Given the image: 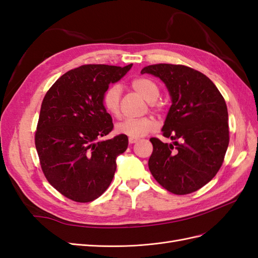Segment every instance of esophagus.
<instances>
[{"label":"esophagus","instance_id":"34e87169","mask_svg":"<svg viewBox=\"0 0 258 258\" xmlns=\"http://www.w3.org/2000/svg\"><path fill=\"white\" fill-rule=\"evenodd\" d=\"M138 142V138H134V137H130L128 138V143L130 144H135Z\"/></svg>","mask_w":258,"mask_h":258}]
</instances>
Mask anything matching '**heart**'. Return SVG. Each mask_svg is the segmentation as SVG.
<instances>
[{
    "instance_id": "heart-1",
    "label": "heart",
    "mask_w": 258,
    "mask_h": 258,
    "mask_svg": "<svg viewBox=\"0 0 258 258\" xmlns=\"http://www.w3.org/2000/svg\"><path fill=\"white\" fill-rule=\"evenodd\" d=\"M132 87L148 102L156 101L160 95L158 85L153 81L139 78L132 81ZM122 87L120 84H112L102 95V105L107 112L113 116L120 114V99ZM158 128V122L153 117H141V119H125L115 125L117 134L127 137L141 138Z\"/></svg>"
}]
</instances>
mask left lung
<instances>
[{"label": "left lung", "instance_id": "8db88e82", "mask_svg": "<svg viewBox=\"0 0 258 258\" xmlns=\"http://www.w3.org/2000/svg\"><path fill=\"white\" fill-rule=\"evenodd\" d=\"M141 73L159 78L172 100L162 133L174 142L150 139L149 170L170 192H194L211 181L223 164L229 145L225 99L207 76L186 66L151 64Z\"/></svg>", "mask_w": 258, "mask_h": 258}]
</instances>
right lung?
<instances>
[{
	"mask_svg": "<svg viewBox=\"0 0 258 258\" xmlns=\"http://www.w3.org/2000/svg\"><path fill=\"white\" fill-rule=\"evenodd\" d=\"M132 66H81L58 79L43 99L36 151L48 182L70 200L91 202L104 194L116 158L127 149V136L101 139L113 128L102 95Z\"/></svg>",
	"mask_w": 258,
	"mask_h": 258,
	"instance_id": "right-lung-1",
	"label": "right lung"
}]
</instances>
